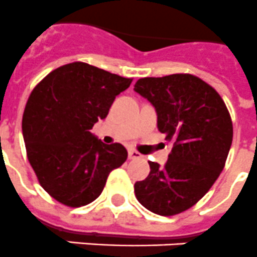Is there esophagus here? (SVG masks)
<instances>
[{
    "instance_id": "esophagus-1",
    "label": "esophagus",
    "mask_w": 257,
    "mask_h": 257,
    "mask_svg": "<svg viewBox=\"0 0 257 257\" xmlns=\"http://www.w3.org/2000/svg\"><path fill=\"white\" fill-rule=\"evenodd\" d=\"M142 155L135 150H128V159H141Z\"/></svg>"
}]
</instances>
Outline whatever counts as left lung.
<instances>
[{"mask_svg":"<svg viewBox=\"0 0 257 257\" xmlns=\"http://www.w3.org/2000/svg\"><path fill=\"white\" fill-rule=\"evenodd\" d=\"M134 90L158 113V128L173 142L164 168L150 162V175L135 182L138 201L171 217L190 209L219 177L232 143L227 106L207 82L189 73L139 78Z\"/></svg>","mask_w":257,"mask_h":257,"instance_id":"8db88e82","label":"left lung"}]
</instances>
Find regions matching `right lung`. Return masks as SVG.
<instances>
[{
    "label": "right lung",
    "instance_id": "add662e5",
    "mask_svg": "<svg viewBox=\"0 0 257 257\" xmlns=\"http://www.w3.org/2000/svg\"><path fill=\"white\" fill-rule=\"evenodd\" d=\"M131 81L75 61L54 69L33 89L22 118L27 159L57 202L69 207L93 202L110 172L126 162L122 144L102 143L90 130Z\"/></svg>",
    "mask_w": 257,
    "mask_h": 257
}]
</instances>
